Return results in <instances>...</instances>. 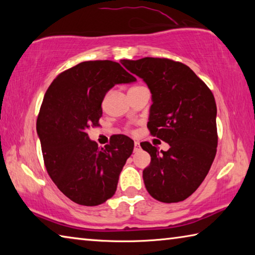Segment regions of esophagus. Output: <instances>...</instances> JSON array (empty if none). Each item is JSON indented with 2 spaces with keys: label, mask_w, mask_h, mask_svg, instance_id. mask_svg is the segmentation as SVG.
<instances>
[{
  "label": "esophagus",
  "mask_w": 255,
  "mask_h": 255,
  "mask_svg": "<svg viewBox=\"0 0 255 255\" xmlns=\"http://www.w3.org/2000/svg\"><path fill=\"white\" fill-rule=\"evenodd\" d=\"M139 149H140L139 143H138V141H135V147H133V150H135V152H137V150H139Z\"/></svg>",
  "instance_id": "1"
}]
</instances>
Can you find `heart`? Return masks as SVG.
Returning <instances> with one entry per match:
<instances>
[{"mask_svg": "<svg viewBox=\"0 0 255 255\" xmlns=\"http://www.w3.org/2000/svg\"><path fill=\"white\" fill-rule=\"evenodd\" d=\"M138 88H140V86H132V88H131L130 90H133V89H138Z\"/></svg>", "mask_w": 255, "mask_h": 255, "instance_id": "1", "label": "heart"}]
</instances>
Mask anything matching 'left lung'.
Segmentation results:
<instances>
[{"mask_svg":"<svg viewBox=\"0 0 255 255\" xmlns=\"http://www.w3.org/2000/svg\"><path fill=\"white\" fill-rule=\"evenodd\" d=\"M122 64L148 85L153 105L147 128L170 145L158 152L148 141L140 143L150 155L143 171L146 190L165 204L183 201L205 180L217 152L214 94L191 68L175 60L145 57Z\"/></svg>","mask_w":255,"mask_h":255,"instance_id":"left-lung-1","label":"left lung"}]
</instances>
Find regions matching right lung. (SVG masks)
Returning <instances> with one entry per match:
<instances>
[{"instance_id": "add662e5", "label": "right lung", "mask_w": 255, "mask_h": 255, "mask_svg": "<svg viewBox=\"0 0 255 255\" xmlns=\"http://www.w3.org/2000/svg\"><path fill=\"white\" fill-rule=\"evenodd\" d=\"M133 81L117 62L89 60L60 73L45 93L37 119L44 163L54 183L75 204L101 205L117 190L133 140L114 135L100 148L88 130L100 125L106 93Z\"/></svg>"}]
</instances>
